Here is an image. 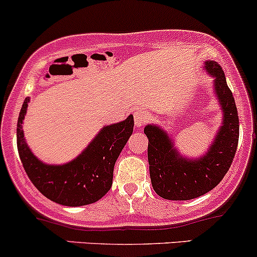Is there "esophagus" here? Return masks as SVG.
Wrapping results in <instances>:
<instances>
[{"instance_id":"obj_1","label":"esophagus","mask_w":257,"mask_h":257,"mask_svg":"<svg viewBox=\"0 0 257 257\" xmlns=\"http://www.w3.org/2000/svg\"><path fill=\"white\" fill-rule=\"evenodd\" d=\"M148 121V115L146 111H136L135 112V125L137 127H142Z\"/></svg>"}]
</instances>
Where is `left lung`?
Masks as SVG:
<instances>
[{"label": "left lung", "instance_id": "8db88e82", "mask_svg": "<svg viewBox=\"0 0 257 257\" xmlns=\"http://www.w3.org/2000/svg\"><path fill=\"white\" fill-rule=\"evenodd\" d=\"M205 70L214 78V90L223 110V125L208 152L198 160L182 157L167 132L147 125L150 177L155 192L168 200H189L210 192L231 166L239 142V116L225 74L216 62H205Z\"/></svg>", "mask_w": 257, "mask_h": 257}]
</instances>
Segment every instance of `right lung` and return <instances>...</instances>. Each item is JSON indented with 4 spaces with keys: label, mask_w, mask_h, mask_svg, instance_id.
Masks as SVG:
<instances>
[{
    "label": "right lung",
    "mask_w": 257,
    "mask_h": 257,
    "mask_svg": "<svg viewBox=\"0 0 257 257\" xmlns=\"http://www.w3.org/2000/svg\"><path fill=\"white\" fill-rule=\"evenodd\" d=\"M30 99L26 97L17 122L21 162L34 187L52 202L80 207L101 199L112 186L113 166L134 131V116L105 126L75 160L62 166L46 165L32 153L22 123Z\"/></svg>",
    "instance_id": "obj_1"
}]
</instances>
